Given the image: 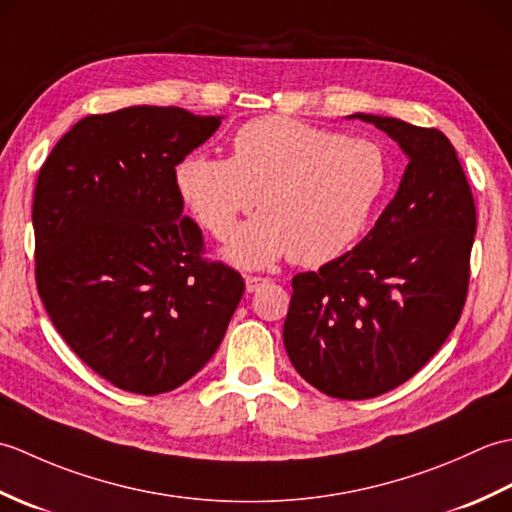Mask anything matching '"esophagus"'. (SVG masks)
Returning a JSON list of instances; mask_svg holds the SVG:
<instances>
[{"mask_svg": "<svg viewBox=\"0 0 512 512\" xmlns=\"http://www.w3.org/2000/svg\"><path fill=\"white\" fill-rule=\"evenodd\" d=\"M244 281H246V292H255L268 284L266 277H257V275H246Z\"/></svg>", "mask_w": 512, "mask_h": 512, "instance_id": "obj_1", "label": "esophagus"}]
</instances>
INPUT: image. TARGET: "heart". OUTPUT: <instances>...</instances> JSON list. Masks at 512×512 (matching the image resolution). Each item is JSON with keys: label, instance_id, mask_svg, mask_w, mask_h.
Returning <instances> with one entry per match:
<instances>
[{"label": "heart", "instance_id": "heart-1", "mask_svg": "<svg viewBox=\"0 0 512 512\" xmlns=\"http://www.w3.org/2000/svg\"><path fill=\"white\" fill-rule=\"evenodd\" d=\"M182 200L206 231L226 239V257L244 268L321 266L365 233L389 184V160L376 140L343 136L288 116L248 121L231 140V158L191 154L176 169Z\"/></svg>", "mask_w": 512, "mask_h": 512}]
</instances>
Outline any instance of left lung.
Wrapping results in <instances>:
<instances>
[{"mask_svg":"<svg viewBox=\"0 0 512 512\" xmlns=\"http://www.w3.org/2000/svg\"><path fill=\"white\" fill-rule=\"evenodd\" d=\"M394 138L409 165L350 253L292 277L284 345L323 394L365 400L405 383L460 321L475 202L451 140L400 118L352 114Z\"/></svg>","mask_w":512,"mask_h":512,"instance_id":"obj_1","label":"left lung"}]
</instances>
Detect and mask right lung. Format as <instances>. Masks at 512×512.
<instances>
[{
	"label": "right lung",
	"mask_w": 512,
	"mask_h": 512,
	"mask_svg": "<svg viewBox=\"0 0 512 512\" xmlns=\"http://www.w3.org/2000/svg\"><path fill=\"white\" fill-rule=\"evenodd\" d=\"M220 123L156 105L92 114L39 171V297L72 352L132 394H165L198 374L244 295L237 270L202 257L176 182L182 158Z\"/></svg>",
	"instance_id": "obj_1"
}]
</instances>
